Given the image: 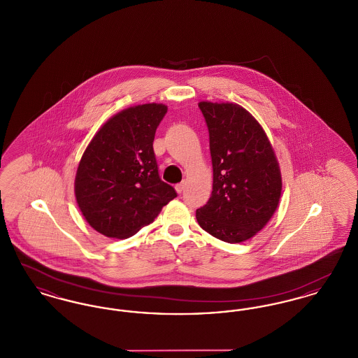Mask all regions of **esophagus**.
Returning a JSON list of instances; mask_svg holds the SVG:
<instances>
[{"label": "esophagus", "mask_w": 358, "mask_h": 358, "mask_svg": "<svg viewBox=\"0 0 358 358\" xmlns=\"http://www.w3.org/2000/svg\"><path fill=\"white\" fill-rule=\"evenodd\" d=\"M184 189H185V182H181V184L176 185V192H177L178 194H181V193L184 192Z\"/></svg>", "instance_id": "34e87169"}]
</instances>
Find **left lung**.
<instances>
[{
    "mask_svg": "<svg viewBox=\"0 0 358 358\" xmlns=\"http://www.w3.org/2000/svg\"><path fill=\"white\" fill-rule=\"evenodd\" d=\"M209 131L213 187L196 219L227 243L254 238L273 217L282 194V174L260 123L236 103L200 102Z\"/></svg>",
    "mask_w": 358,
    "mask_h": 358,
    "instance_id": "8db88e82",
    "label": "left lung"
}]
</instances>
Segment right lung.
<instances>
[{"label":"right lung","instance_id":"obj_1","mask_svg":"<svg viewBox=\"0 0 358 358\" xmlns=\"http://www.w3.org/2000/svg\"><path fill=\"white\" fill-rule=\"evenodd\" d=\"M168 106L146 103L124 108L91 139L75 177L76 203L95 231L127 238L154 222L177 197L159 178L154 136Z\"/></svg>","mask_w":358,"mask_h":358}]
</instances>
